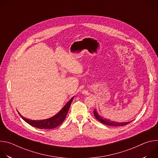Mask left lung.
Returning a JSON list of instances; mask_svg holds the SVG:
<instances>
[{"instance_id":"obj_1","label":"left lung","mask_w":158,"mask_h":158,"mask_svg":"<svg viewBox=\"0 0 158 158\" xmlns=\"http://www.w3.org/2000/svg\"><path fill=\"white\" fill-rule=\"evenodd\" d=\"M94 114L95 118L101 123L107 125V126H126L127 124H128L129 123H130L131 122H127V123H117V122H114V121H112L110 120L103 118L102 117H101L100 115L98 114V113L97 112V111L96 110V109L94 110Z\"/></svg>"}]
</instances>
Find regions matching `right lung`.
Wrapping results in <instances>:
<instances>
[{"instance_id":"obj_1","label":"right lung","mask_w":158,"mask_h":158,"mask_svg":"<svg viewBox=\"0 0 158 158\" xmlns=\"http://www.w3.org/2000/svg\"><path fill=\"white\" fill-rule=\"evenodd\" d=\"M73 99H74V97H73L70 99V101L64 106V107L58 112L57 114H56L53 117L49 119H44V120H37V121L31 120L20 115L19 112L18 113L20 115V116L23 119V120H24L27 123H28L29 124H30L33 127L39 128L41 129H53L59 126L65 120Z\"/></svg>"}]
</instances>
